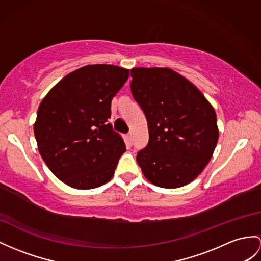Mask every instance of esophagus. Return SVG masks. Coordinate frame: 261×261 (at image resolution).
Returning a JSON list of instances; mask_svg holds the SVG:
<instances>
[{"label":"esophagus","mask_w":261,"mask_h":261,"mask_svg":"<svg viewBox=\"0 0 261 261\" xmlns=\"http://www.w3.org/2000/svg\"><path fill=\"white\" fill-rule=\"evenodd\" d=\"M127 139H128V142L132 144L133 143V132H129L128 134H127Z\"/></svg>","instance_id":"1"}]
</instances>
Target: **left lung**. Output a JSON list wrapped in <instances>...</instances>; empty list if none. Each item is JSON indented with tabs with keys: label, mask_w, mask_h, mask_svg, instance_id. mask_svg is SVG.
Instances as JSON below:
<instances>
[{
	"label": "left lung",
	"mask_w": 261,
	"mask_h": 261,
	"mask_svg": "<svg viewBox=\"0 0 261 261\" xmlns=\"http://www.w3.org/2000/svg\"><path fill=\"white\" fill-rule=\"evenodd\" d=\"M130 91L147 119L149 141L136 161L144 176L163 188L192 182L218 142L217 116L193 83L170 68L135 67Z\"/></svg>",
	"instance_id": "8db88e82"
}]
</instances>
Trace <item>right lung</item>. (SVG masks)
Returning <instances> with one entry per match:
<instances>
[{"label": "right lung", "mask_w": 261, "mask_h": 261, "mask_svg": "<svg viewBox=\"0 0 261 261\" xmlns=\"http://www.w3.org/2000/svg\"><path fill=\"white\" fill-rule=\"evenodd\" d=\"M129 76L115 65H86L61 80L37 110L34 135L49 170L66 185L92 189L112 179L126 150L113 129L112 99Z\"/></svg>", "instance_id": "1"}]
</instances>
